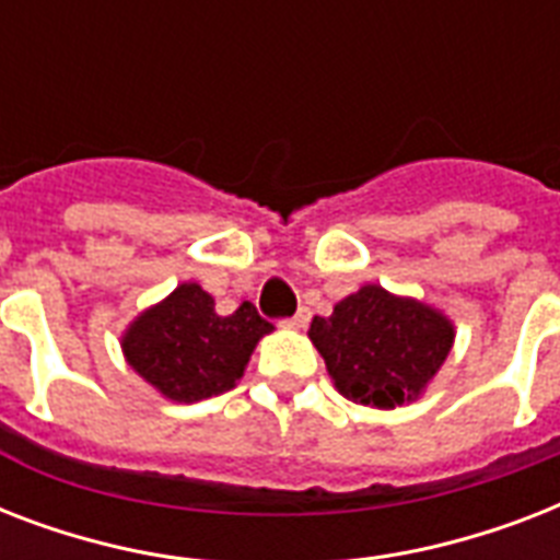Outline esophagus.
Returning <instances> with one entry per match:
<instances>
[{
  "label": "esophagus",
  "mask_w": 560,
  "mask_h": 560,
  "mask_svg": "<svg viewBox=\"0 0 560 560\" xmlns=\"http://www.w3.org/2000/svg\"><path fill=\"white\" fill-rule=\"evenodd\" d=\"M307 323H311V311H307V307H299V314L290 316L284 325H288V328H305Z\"/></svg>",
  "instance_id": "esophagus-1"
}]
</instances>
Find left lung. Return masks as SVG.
I'll return each instance as SVG.
<instances>
[{"mask_svg":"<svg viewBox=\"0 0 560 560\" xmlns=\"http://www.w3.org/2000/svg\"><path fill=\"white\" fill-rule=\"evenodd\" d=\"M307 337L342 398L395 409L424 395L451 354L456 328L421 299L363 284L337 302L331 316H314Z\"/></svg>","mask_w":560,"mask_h":560,"instance_id":"left-lung-1","label":"left lung"}]
</instances>
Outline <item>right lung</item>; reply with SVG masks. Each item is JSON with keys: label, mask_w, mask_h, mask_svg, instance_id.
<instances>
[{"label": "right lung", "mask_w": 560, "mask_h": 560, "mask_svg": "<svg viewBox=\"0 0 560 560\" xmlns=\"http://www.w3.org/2000/svg\"><path fill=\"white\" fill-rule=\"evenodd\" d=\"M270 331L249 302L220 316L211 293L183 281L127 325L121 354L162 398L197 404L235 389L258 340Z\"/></svg>", "instance_id": "obj_1"}]
</instances>
